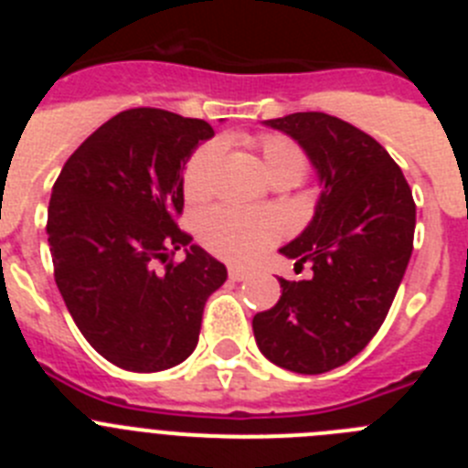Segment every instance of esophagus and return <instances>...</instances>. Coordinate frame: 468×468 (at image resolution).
<instances>
[{
  "label": "esophagus",
  "instance_id": "esophagus-1",
  "mask_svg": "<svg viewBox=\"0 0 468 468\" xmlns=\"http://www.w3.org/2000/svg\"><path fill=\"white\" fill-rule=\"evenodd\" d=\"M250 276V271L241 270V267H229V279L231 281H246Z\"/></svg>",
  "mask_w": 468,
  "mask_h": 468
}]
</instances>
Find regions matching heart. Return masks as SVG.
<instances>
[{
	"mask_svg": "<svg viewBox=\"0 0 468 468\" xmlns=\"http://www.w3.org/2000/svg\"><path fill=\"white\" fill-rule=\"evenodd\" d=\"M255 147L262 154V166L270 180L288 176L297 185L307 171L304 152L283 135H262L255 143ZM220 156L222 143H218V140H210V143L201 144L198 150H194L183 173L185 194L189 198L208 197L210 189H213ZM279 220L271 213H262V210L218 206V208L206 210L198 220V237L206 243V248H210L220 258L231 260V262H250L262 250H267L279 239Z\"/></svg>",
	"mask_w": 468,
	"mask_h": 468,
	"instance_id": "1",
	"label": "heart"
}]
</instances>
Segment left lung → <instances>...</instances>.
I'll list each match as a JSON object with an SVG mask.
<instances>
[{"instance_id":"obj_1","label":"left lung","mask_w":468,"mask_h":468,"mask_svg":"<svg viewBox=\"0 0 468 468\" xmlns=\"http://www.w3.org/2000/svg\"><path fill=\"white\" fill-rule=\"evenodd\" d=\"M264 126L300 144L321 194L300 237L279 248L312 276L279 279V302L253 318L255 342L274 366L321 375L351 361L384 324L410 262L415 201L396 161L361 128L324 112Z\"/></svg>"}]
</instances>
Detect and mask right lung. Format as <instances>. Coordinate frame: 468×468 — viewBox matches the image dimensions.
<instances>
[{
    "label": "right lung",
    "mask_w": 468,
    "mask_h": 468,
    "mask_svg": "<svg viewBox=\"0 0 468 468\" xmlns=\"http://www.w3.org/2000/svg\"><path fill=\"white\" fill-rule=\"evenodd\" d=\"M213 138L201 119L126 110L65 161L48 204L56 285L89 345L123 370L159 373L197 349L227 267L176 225L183 173ZM186 250L183 263L159 268Z\"/></svg>",
    "instance_id": "add662e5"
}]
</instances>
